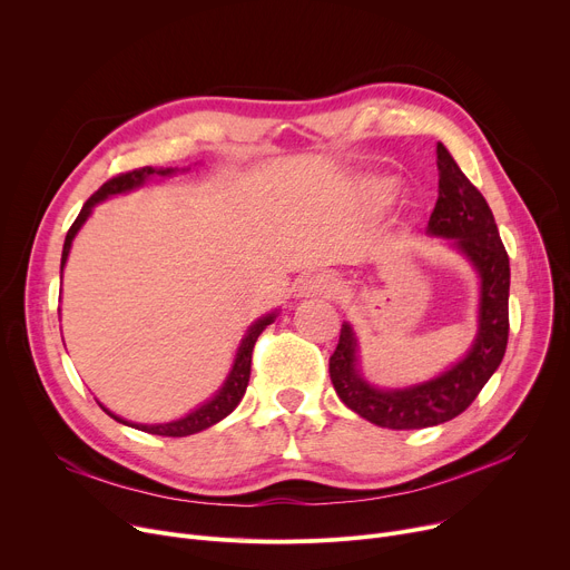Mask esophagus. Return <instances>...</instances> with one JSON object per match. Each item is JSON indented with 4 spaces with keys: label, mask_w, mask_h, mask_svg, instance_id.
I'll return each instance as SVG.
<instances>
[{
    "label": "esophagus",
    "mask_w": 570,
    "mask_h": 570,
    "mask_svg": "<svg viewBox=\"0 0 570 570\" xmlns=\"http://www.w3.org/2000/svg\"><path fill=\"white\" fill-rule=\"evenodd\" d=\"M338 282L332 273H314L299 284V295H336Z\"/></svg>",
    "instance_id": "esophagus-1"
}]
</instances>
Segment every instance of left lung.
<instances>
[{"label": "left lung", "instance_id": "8db88e82", "mask_svg": "<svg viewBox=\"0 0 570 570\" xmlns=\"http://www.w3.org/2000/svg\"><path fill=\"white\" fill-rule=\"evenodd\" d=\"M438 174V202L426 232L451 240L481 277L479 332L472 348L433 381L403 390H377L364 381L357 371V338L348 323L341 325L330 357V377L338 399L366 422L394 431L438 426L465 412L498 371L509 341L511 271L495 217L440 141Z\"/></svg>", "mask_w": 570, "mask_h": 570}]
</instances>
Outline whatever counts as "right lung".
Segmentation results:
<instances>
[{"label": "right lung", "mask_w": 570, "mask_h": 570, "mask_svg": "<svg viewBox=\"0 0 570 570\" xmlns=\"http://www.w3.org/2000/svg\"><path fill=\"white\" fill-rule=\"evenodd\" d=\"M154 174H160V176H169L174 174V169H154V167H139V169H132V171H126V174H119L109 178L107 183H102L98 187V193H94L87 204L82 206L78 219L72 222V226L66 234V240H63V252H61V271L66 265V258H68V252H70V245H72V238L78 236L80 226L87 222V217L91 215V208L96 204H100L102 199L111 197V195H121V193H130V189L144 185V180L148 176ZM275 312L258 318L245 334V338L240 341L238 346V353H236V360H234V366L229 371V375H226V381L222 385V390L210 399L206 401L204 405H199L197 410H193L189 414H185L183 420H176V422H169V424H132V422H126L121 420V416H117L114 412H109L102 403H98L111 420H117L126 426H132V429H139V431H146L150 435H165V438H185V435H193V433H199L217 422H222L226 414H232L236 410V405L240 403V399L245 396V390H247V383H249V371H252V351H254V344L258 334L268 327L273 321H275Z\"/></svg>", "instance_id": "right-lung-1"}]
</instances>
